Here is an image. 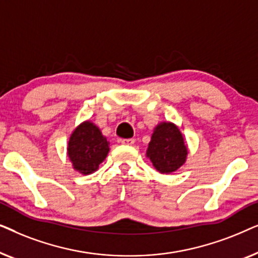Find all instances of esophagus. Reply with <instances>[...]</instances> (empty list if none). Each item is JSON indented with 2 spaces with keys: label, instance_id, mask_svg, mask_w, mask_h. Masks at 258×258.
<instances>
[{
  "label": "esophagus",
  "instance_id": "34e87169",
  "mask_svg": "<svg viewBox=\"0 0 258 258\" xmlns=\"http://www.w3.org/2000/svg\"><path fill=\"white\" fill-rule=\"evenodd\" d=\"M119 143L123 144V146H134V144H135V140H134V139H123V140H119Z\"/></svg>",
  "mask_w": 258,
  "mask_h": 258
}]
</instances>
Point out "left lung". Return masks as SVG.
I'll return each mask as SVG.
<instances>
[{"label":"left lung","instance_id":"obj_1","mask_svg":"<svg viewBox=\"0 0 258 258\" xmlns=\"http://www.w3.org/2000/svg\"><path fill=\"white\" fill-rule=\"evenodd\" d=\"M146 156L161 174H171L185 163L188 147L175 123L163 121L155 126Z\"/></svg>","mask_w":258,"mask_h":258}]
</instances>
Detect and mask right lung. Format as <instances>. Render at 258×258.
<instances>
[{
	"mask_svg": "<svg viewBox=\"0 0 258 258\" xmlns=\"http://www.w3.org/2000/svg\"><path fill=\"white\" fill-rule=\"evenodd\" d=\"M110 143L101 129L89 119L83 121L73 130L67 144V155L74 170L90 175L108 156Z\"/></svg>",
	"mask_w": 258,
	"mask_h": 258,
	"instance_id": "add662e5",
	"label": "right lung"
}]
</instances>
